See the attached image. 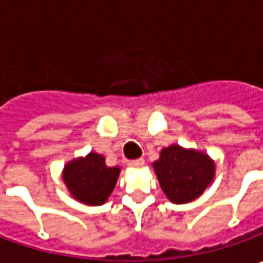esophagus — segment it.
<instances>
[{"instance_id":"obj_1","label":"esophagus","mask_w":263,"mask_h":263,"mask_svg":"<svg viewBox=\"0 0 263 263\" xmlns=\"http://www.w3.org/2000/svg\"><path fill=\"white\" fill-rule=\"evenodd\" d=\"M143 165H145V159L143 158H139V159H135V161L130 162V167L133 168H140L143 167Z\"/></svg>"}]
</instances>
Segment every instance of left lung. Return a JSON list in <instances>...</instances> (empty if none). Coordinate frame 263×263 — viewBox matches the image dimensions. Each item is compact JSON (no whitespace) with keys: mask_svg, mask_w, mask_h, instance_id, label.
Wrapping results in <instances>:
<instances>
[{"mask_svg":"<svg viewBox=\"0 0 263 263\" xmlns=\"http://www.w3.org/2000/svg\"><path fill=\"white\" fill-rule=\"evenodd\" d=\"M152 165L162 192L177 205L197 199L215 176V164L206 154L178 145L164 147Z\"/></svg>","mask_w":263,"mask_h":263,"instance_id":"obj_1","label":"left lung"}]
</instances>
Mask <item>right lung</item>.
<instances>
[{
    "label": "right lung",
    "instance_id": "right-lung-1",
    "mask_svg": "<svg viewBox=\"0 0 263 263\" xmlns=\"http://www.w3.org/2000/svg\"><path fill=\"white\" fill-rule=\"evenodd\" d=\"M118 176L120 167H108L105 158L96 152L70 161L63 171V180L71 196L92 206L105 203Z\"/></svg>",
    "mask_w": 263,
    "mask_h": 263
}]
</instances>
